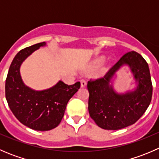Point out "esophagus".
Instances as JSON below:
<instances>
[{
	"label": "esophagus",
	"instance_id": "obj_1",
	"mask_svg": "<svg viewBox=\"0 0 159 159\" xmlns=\"http://www.w3.org/2000/svg\"><path fill=\"white\" fill-rule=\"evenodd\" d=\"M87 85V82L84 80H81V88H85Z\"/></svg>",
	"mask_w": 159,
	"mask_h": 159
}]
</instances>
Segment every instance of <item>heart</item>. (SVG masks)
Instances as JSON below:
<instances>
[{
  "label": "heart",
  "mask_w": 159,
  "mask_h": 159,
  "mask_svg": "<svg viewBox=\"0 0 159 159\" xmlns=\"http://www.w3.org/2000/svg\"><path fill=\"white\" fill-rule=\"evenodd\" d=\"M105 61V57L104 56H102V57H99L94 61V67H99L100 65H102V64Z\"/></svg>",
  "instance_id": "1"
}]
</instances>
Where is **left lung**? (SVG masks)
Returning <instances> with one entry per match:
<instances>
[{
	"mask_svg": "<svg viewBox=\"0 0 159 159\" xmlns=\"http://www.w3.org/2000/svg\"><path fill=\"white\" fill-rule=\"evenodd\" d=\"M130 68L136 86L125 93L113 88L116 73L123 66ZM89 111L98 126L106 130H118L134 124L151 103L152 84L148 65L135 51L127 53L104 77L88 82Z\"/></svg>",
	"mask_w": 159,
	"mask_h": 159,
	"instance_id": "8db88e82",
	"label": "left lung"
}]
</instances>
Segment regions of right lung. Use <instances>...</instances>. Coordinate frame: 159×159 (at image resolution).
Masks as SVG:
<instances>
[{
  "label": "right lung",
  "instance_id": "1",
  "mask_svg": "<svg viewBox=\"0 0 159 159\" xmlns=\"http://www.w3.org/2000/svg\"><path fill=\"white\" fill-rule=\"evenodd\" d=\"M45 42L19 51L13 59L5 83V96L14 116L20 123L36 131H49L60 124L68 101L80 89L79 81L68 85L59 81L49 89L37 91L28 87L20 75V66Z\"/></svg>",
  "mask_w": 159,
  "mask_h": 159
}]
</instances>
